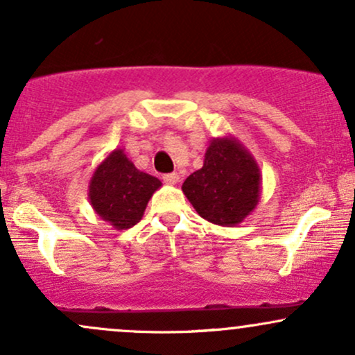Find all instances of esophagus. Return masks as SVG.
<instances>
[{"instance_id": "obj_1", "label": "esophagus", "mask_w": 355, "mask_h": 355, "mask_svg": "<svg viewBox=\"0 0 355 355\" xmlns=\"http://www.w3.org/2000/svg\"><path fill=\"white\" fill-rule=\"evenodd\" d=\"M178 180H180V177H178L177 173H166L164 175V182L166 185H177Z\"/></svg>"}]
</instances>
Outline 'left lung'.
Wrapping results in <instances>:
<instances>
[{
  "label": "left lung",
  "instance_id": "8db88e82",
  "mask_svg": "<svg viewBox=\"0 0 355 355\" xmlns=\"http://www.w3.org/2000/svg\"><path fill=\"white\" fill-rule=\"evenodd\" d=\"M262 173L254 155L235 137L214 138L203 166L183 182L182 190L207 222L234 227L255 210Z\"/></svg>",
  "mask_w": 355,
  "mask_h": 355
}]
</instances>
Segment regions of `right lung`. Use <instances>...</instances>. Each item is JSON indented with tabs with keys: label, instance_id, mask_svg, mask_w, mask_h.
Wrapping results in <instances>:
<instances>
[{
	"label": "right lung",
	"instance_id": "right-lung-1",
	"mask_svg": "<svg viewBox=\"0 0 355 355\" xmlns=\"http://www.w3.org/2000/svg\"><path fill=\"white\" fill-rule=\"evenodd\" d=\"M162 187L157 177L140 172L121 148L101 160L88 185V200L95 214L113 229H132L144 217L152 195Z\"/></svg>",
	"mask_w": 355,
	"mask_h": 355
}]
</instances>
